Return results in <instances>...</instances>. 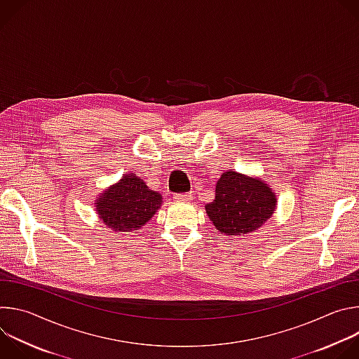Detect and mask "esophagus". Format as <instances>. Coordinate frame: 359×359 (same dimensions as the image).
I'll use <instances>...</instances> for the list:
<instances>
[{
	"instance_id": "obj_1",
	"label": "esophagus",
	"mask_w": 359,
	"mask_h": 359,
	"mask_svg": "<svg viewBox=\"0 0 359 359\" xmlns=\"http://www.w3.org/2000/svg\"><path fill=\"white\" fill-rule=\"evenodd\" d=\"M175 200L189 203V201H191V200H193V194H191V193H179V194H176V196H175Z\"/></svg>"
}]
</instances>
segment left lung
Wrapping results in <instances>:
<instances>
[{"mask_svg": "<svg viewBox=\"0 0 359 359\" xmlns=\"http://www.w3.org/2000/svg\"><path fill=\"white\" fill-rule=\"evenodd\" d=\"M276 208V193L264 180L229 170L217 180L215 200L206 204V213L220 233L241 236L260 229Z\"/></svg>", "mask_w": 359, "mask_h": 359, "instance_id": "8db88e82", "label": "left lung"}]
</instances>
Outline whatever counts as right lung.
Wrapping results in <instances>:
<instances>
[{"label":"right lung","instance_id":"add662e5","mask_svg":"<svg viewBox=\"0 0 359 359\" xmlns=\"http://www.w3.org/2000/svg\"><path fill=\"white\" fill-rule=\"evenodd\" d=\"M162 206V196L150 190L133 173L102 193L95 203L96 212L114 231H132L144 226Z\"/></svg>","mask_w":359,"mask_h":359}]
</instances>
